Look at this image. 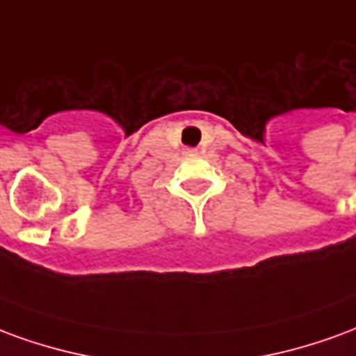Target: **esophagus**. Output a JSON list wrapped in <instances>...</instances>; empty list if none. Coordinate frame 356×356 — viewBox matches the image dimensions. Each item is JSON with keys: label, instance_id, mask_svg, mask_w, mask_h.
I'll return each instance as SVG.
<instances>
[{"label": "esophagus", "instance_id": "obj_1", "mask_svg": "<svg viewBox=\"0 0 356 356\" xmlns=\"http://www.w3.org/2000/svg\"><path fill=\"white\" fill-rule=\"evenodd\" d=\"M188 152H194V150H188Z\"/></svg>", "mask_w": 356, "mask_h": 356}]
</instances>
